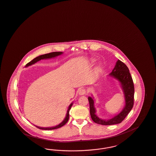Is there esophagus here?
Returning a JSON list of instances; mask_svg holds the SVG:
<instances>
[{
	"label": "esophagus",
	"instance_id": "obj_1",
	"mask_svg": "<svg viewBox=\"0 0 156 156\" xmlns=\"http://www.w3.org/2000/svg\"><path fill=\"white\" fill-rule=\"evenodd\" d=\"M85 93H86V90H85V89H84V88H81V89H80V90H79V91H78V94H79L80 96L84 95Z\"/></svg>",
	"mask_w": 156,
	"mask_h": 156
}]
</instances>
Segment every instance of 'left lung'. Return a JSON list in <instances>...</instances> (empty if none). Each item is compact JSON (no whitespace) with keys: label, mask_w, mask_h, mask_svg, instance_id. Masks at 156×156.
Masks as SVG:
<instances>
[{"label":"left lung","mask_w":156,"mask_h":156,"mask_svg":"<svg viewBox=\"0 0 156 156\" xmlns=\"http://www.w3.org/2000/svg\"><path fill=\"white\" fill-rule=\"evenodd\" d=\"M108 76L115 79L119 83L124 95L125 106L120 113L115 115L112 118L102 119L96 113L94 97L89 96L88 99L90 103V112L91 119L96 123L103 125H112L120 123L130 112L133 106L134 85L132 76L126 65L120 60H118L115 68L112 72L108 75Z\"/></svg>","instance_id":"1"}]
</instances>
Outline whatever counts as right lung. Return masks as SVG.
Wrapping results in <instances>:
<instances>
[{"instance_id":"1","label":"right lung","mask_w":156,"mask_h":156,"mask_svg":"<svg viewBox=\"0 0 156 156\" xmlns=\"http://www.w3.org/2000/svg\"><path fill=\"white\" fill-rule=\"evenodd\" d=\"M63 53L62 51H56V52H51L50 53L48 54H45V55H40L38 57H37L36 58H34L33 60H31V62H30L28 63H27L25 66V67H28L30 66H31L34 64H35L37 62L40 61V60H43V59H51V58H56L58 56H60L61 55H62ZM72 105H73V102L70 104V105L69 106L68 110H67V113L66 115V116L65 118V119L63 120L59 123V125L55 126H52V127H40L38 126H36L37 128L40 129H44V130H52V129H58L60 127L63 126L64 125H65L67 122L69 120V110H71V107H72Z\"/></svg>"}]
</instances>
